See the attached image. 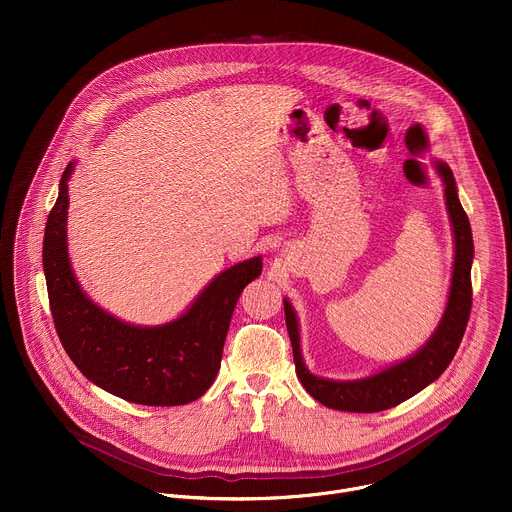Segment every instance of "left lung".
<instances>
[{"mask_svg":"<svg viewBox=\"0 0 512 512\" xmlns=\"http://www.w3.org/2000/svg\"><path fill=\"white\" fill-rule=\"evenodd\" d=\"M437 172H440L444 184H446V204L452 218L454 227V239H456V257H454V275H452V287H450V300L446 314L437 326L435 334L429 338V342L411 358L389 367L387 371H381L375 377L360 379V381H330L312 375L302 360L300 352V332H298V320L294 310H291L289 302L283 300L285 308V324L287 334L291 340V348H294V362L296 373L304 385V389L322 405L338 411H354V413H375L391 409L421 389H425L429 383H433L440 377L448 364L452 362L462 336L468 326L470 310H472V257H474V243H472V229L468 214L460 204L456 180L452 170L437 162Z\"/></svg>","mask_w":512,"mask_h":512,"instance_id":"8db88e82","label":"left lung"}]
</instances>
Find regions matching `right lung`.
I'll use <instances>...</instances> for the list:
<instances>
[{"instance_id": "1", "label": "right lung", "mask_w": 512, "mask_h": 512, "mask_svg": "<svg viewBox=\"0 0 512 512\" xmlns=\"http://www.w3.org/2000/svg\"><path fill=\"white\" fill-rule=\"evenodd\" d=\"M48 214L42 263L56 334L77 369L95 385L139 405H186L202 397L221 369L223 346L241 291L261 273V257L218 277L178 320L139 328L97 308L72 275L66 253L68 178Z\"/></svg>"}]
</instances>
